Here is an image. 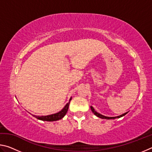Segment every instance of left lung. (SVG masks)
I'll list each match as a JSON object with an SVG mask.
<instances>
[{
    "mask_svg": "<svg viewBox=\"0 0 152 152\" xmlns=\"http://www.w3.org/2000/svg\"><path fill=\"white\" fill-rule=\"evenodd\" d=\"M91 109L92 112L95 115H96V117H99V118H101V119H116V118H120V117H123V116H125V115L128 113V112L125 113H123V114L121 115H119V116H117V117H107V116H104V115H101V114H100L99 113L96 112V110H94V108L92 107V106H91Z\"/></svg>",
    "mask_w": 152,
    "mask_h": 152,
    "instance_id": "left-lung-1",
    "label": "left lung"
}]
</instances>
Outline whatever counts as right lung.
Masks as SVG:
<instances>
[{
  "mask_svg": "<svg viewBox=\"0 0 152 152\" xmlns=\"http://www.w3.org/2000/svg\"><path fill=\"white\" fill-rule=\"evenodd\" d=\"M71 100H72V97L70 98V100H69V102L68 103L65 105V107H64L63 109L60 110V111H59L57 113L46 115V116H37V115H32L35 118H37V119L45 121H55L61 119L64 116H65L66 114L67 113V111H68L69 104H70V102Z\"/></svg>",
  "mask_w": 152,
  "mask_h": 152,
  "instance_id": "obj_1",
  "label": "right lung"
}]
</instances>
